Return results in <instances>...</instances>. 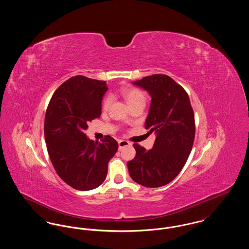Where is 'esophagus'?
Returning <instances> with one entry per match:
<instances>
[{
  "mask_svg": "<svg viewBox=\"0 0 249 249\" xmlns=\"http://www.w3.org/2000/svg\"><path fill=\"white\" fill-rule=\"evenodd\" d=\"M131 143L130 142H128V141H126V140H119V149H122L123 147H125V146H128V145H130Z\"/></svg>",
  "mask_w": 249,
  "mask_h": 249,
  "instance_id": "obj_1",
  "label": "esophagus"
}]
</instances>
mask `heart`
<instances>
[{"instance_id": "heart-1", "label": "heart", "mask_w": 249, "mask_h": 249, "mask_svg": "<svg viewBox=\"0 0 249 249\" xmlns=\"http://www.w3.org/2000/svg\"><path fill=\"white\" fill-rule=\"evenodd\" d=\"M120 94L130 108L137 105L145 104V96L139 89L133 87H123L120 89ZM112 101L113 99L111 96H107L103 102V109L108 110L112 104Z\"/></svg>"}]
</instances>
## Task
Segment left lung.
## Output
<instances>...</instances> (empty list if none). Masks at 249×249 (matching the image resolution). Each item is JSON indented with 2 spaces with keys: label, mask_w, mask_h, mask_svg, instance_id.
<instances>
[{
  "label": "left lung",
  "mask_w": 249,
  "mask_h": 249,
  "mask_svg": "<svg viewBox=\"0 0 249 249\" xmlns=\"http://www.w3.org/2000/svg\"><path fill=\"white\" fill-rule=\"evenodd\" d=\"M134 85L151 96V106L144 123L156 135L153 148L138 143L136 155L128 161L130 178L146 188H159L177 178L185 165L195 137V119L187 91L166 74L142 77Z\"/></svg>",
  "instance_id": "8db88e82"
}]
</instances>
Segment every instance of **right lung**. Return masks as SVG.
I'll return each mask as SVG.
<instances>
[{
    "instance_id": "obj_1",
    "label": "right lung",
    "mask_w": 249,
    "mask_h": 249,
    "mask_svg": "<svg viewBox=\"0 0 249 249\" xmlns=\"http://www.w3.org/2000/svg\"><path fill=\"white\" fill-rule=\"evenodd\" d=\"M107 90V81L75 75L59 86L48 104L44 128L48 155L58 176L74 190L102 185L119 148L109 135L100 142L84 133L89 121L101 117Z\"/></svg>"
}]
</instances>
